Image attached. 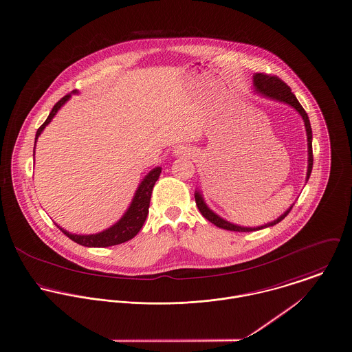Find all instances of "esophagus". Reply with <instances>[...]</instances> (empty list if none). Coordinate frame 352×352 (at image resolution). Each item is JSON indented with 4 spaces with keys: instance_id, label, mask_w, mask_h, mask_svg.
I'll use <instances>...</instances> for the list:
<instances>
[{
    "instance_id": "1",
    "label": "esophagus",
    "mask_w": 352,
    "mask_h": 352,
    "mask_svg": "<svg viewBox=\"0 0 352 352\" xmlns=\"http://www.w3.org/2000/svg\"><path fill=\"white\" fill-rule=\"evenodd\" d=\"M176 153H177L179 156H188V155H191V151L187 149V148H184V146H179V148L176 149Z\"/></svg>"
}]
</instances>
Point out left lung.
Listing matches in <instances>:
<instances>
[{"instance_id":"left-lung-1","label":"left lung","mask_w":352,"mask_h":352,"mask_svg":"<svg viewBox=\"0 0 352 352\" xmlns=\"http://www.w3.org/2000/svg\"><path fill=\"white\" fill-rule=\"evenodd\" d=\"M253 85L256 89V93H259L261 96H267L270 99L278 100V102H284L288 103L292 107H294L298 114L302 117L304 125H305V130H307V137H308V170H307V182L311 176L312 172V166H314V153H312V128H311V122L308 118V114L305 113V110L302 109V106L300 104V102L297 100V98L294 94L290 91V87L285 82H283L278 76L276 75H267V74H256L253 76ZM195 201L196 206L200 211V214L210 221L211 223L215 224L217 227H221L224 230H230V231H239V232H250V231H256L265 227H270L274 224L280 223L292 210L293 206L289 207L280 218H277L276 221L270 222V223L263 224V226H258V227H243V226H238V224L230 223L227 221H224L223 218H221L219 215H217L212 210H210L207 207V204L204 203V199L201 196L200 192L195 193Z\"/></svg>"}]
</instances>
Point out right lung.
Instances as JSON below:
<instances>
[{"label": "right lung", "instance_id": "right-lung-1", "mask_svg": "<svg viewBox=\"0 0 352 352\" xmlns=\"http://www.w3.org/2000/svg\"><path fill=\"white\" fill-rule=\"evenodd\" d=\"M72 93H76V91L74 90ZM69 98H71V94L64 96L52 107V110H51L48 118L45 120V122L36 131L34 145H36V141H37L38 135L41 134V131L52 121V118L56 116L59 109L63 106ZM160 173L161 168L157 166V168L152 169L144 177V180L141 182V184L138 186L137 191L134 193V197H133L126 212L124 214V217L117 223L109 227L107 230H104L102 232H98V234H91V235H76V234H71V232L65 231L60 226H58V227L63 231L64 234L71 241H74V242H76L82 246H86V248H109V246H114V245H120V243L126 242V241L134 238L138 234V231L141 230L142 224L148 217L151 196H152L153 187H155Z\"/></svg>", "mask_w": 352, "mask_h": 352}]
</instances>
